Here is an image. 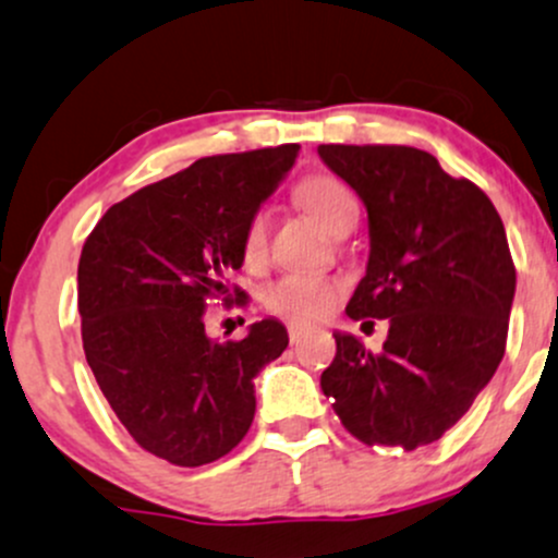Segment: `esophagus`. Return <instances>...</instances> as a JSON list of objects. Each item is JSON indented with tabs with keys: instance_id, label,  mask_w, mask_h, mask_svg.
<instances>
[{
	"instance_id": "34e87169",
	"label": "esophagus",
	"mask_w": 558,
	"mask_h": 558,
	"mask_svg": "<svg viewBox=\"0 0 558 558\" xmlns=\"http://www.w3.org/2000/svg\"><path fill=\"white\" fill-rule=\"evenodd\" d=\"M304 333H307V328H304L302 323H289V339H291V344H299V341L304 339Z\"/></svg>"
}]
</instances>
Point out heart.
<instances>
[{
	"label": "heart",
	"mask_w": 558,
	"mask_h": 558,
	"mask_svg": "<svg viewBox=\"0 0 558 558\" xmlns=\"http://www.w3.org/2000/svg\"><path fill=\"white\" fill-rule=\"evenodd\" d=\"M299 204L307 209L323 228H333L336 219L344 209L354 204V195L349 193L344 182L330 174H312L299 182L296 187ZM243 259L246 265H259L267 254V214L256 211L243 230ZM341 286L336 280L320 278V275H283L265 289V304L275 315L291 317L299 323H312L326 317L339 302Z\"/></svg>",
	"instance_id": "b5f03b06"
}]
</instances>
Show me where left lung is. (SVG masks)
<instances>
[{"mask_svg":"<svg viewBox=\"0 0 558 558\" xmlns=\"http://www.w3.org/2000/svg\"><path fill=\"white\" fill-rule=\"evenodd\" d=\"M368 211L365 278L352 320H389L373 354L336 330L323 395L365 445L415 450L463 418L506 352L517 269L493 201L408 145H320Z\"/></svg>","mask_w":558,"mask_h":558,"instance_id":"left-lung-1","label":"left lung"}]
</instances>
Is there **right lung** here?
I'll use <instances>...</instances> for the list:
<instances>
[{
	"instance_id": "1",
	"label": "right lung",
	"mask_w": 558,
	"mask_h": 558,
	"mask_svg": "<svg viewBox=\"0 0 558 558\" xmlns=\"http://www.w3.org/2000/svg\"><path fill=\"white\" fill-rule=\"evenodd\" d=\"M299 145L228 153L113 204L78 259L84 354L134 442L174 466H204L246 437L254 378L289 347L275 317L246 339H209L214 299L243 296V230L289 174Z\"/></svg>"
}]
</instances>
